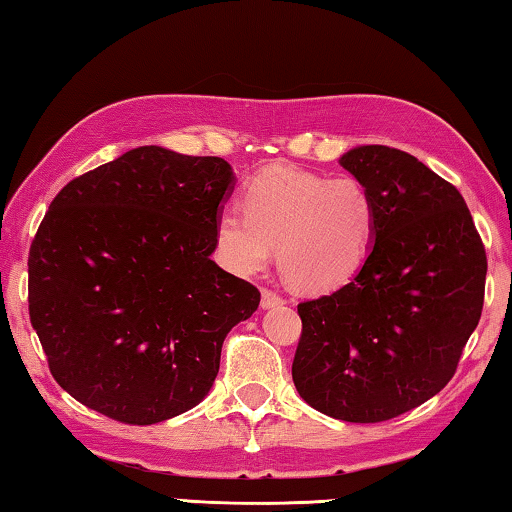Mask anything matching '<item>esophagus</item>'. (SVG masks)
<instances>
[{
  "label": "esophagus",
  "instance_id": "obj_1",
  "mask_svg": "<svg viewBox=\"0 0 512 512\" xmlns=\"http://www.w3.org/2000/svg\"><path fill=\"white\" fill-rule=\"evenodd\" d=\"M277 305H284V298L280 296V293H275L271 289H262V307L271 309Z\"/></svg>",
  "mask_w": 512,
  "mask_h": 512
}]
</instances>
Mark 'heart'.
Masks as SVG:
<instances>
[{
  "instance_id": "heart-1",
  "label": "heart",
  "mask_w": 512,
  "mask_h": 512,
  "mask_svg": "<svg viewBox=\"0 0 512 512\" xmlns=\"http://www.w3.org/2000/svg\"><path fill=\"white\" fill-rule=\"evenodd\" d=\"M241 203L244 214L221 210L214 223L216 248L239 273H259L277 248L291 284L327 293L361 271L375 244V198L354 176L268 167L246 185Z\"/></svg>"
}]
</instances>
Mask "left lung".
<instances>
[{
    "label": "left lung",
    "instance_id": "8db88e82",
    "mask_svg": "<svg viewBox=\"0 0 512 512\" xmlns=\"http://www.w3.org/2000/svg\"><path fill=\"white\" fill-rule=\"evenodd\" d=\"M339 162L375 198V244L345 287L298 305L291 375L329 418L381 422L454 377L479 325L488 259L461 192L418 158L368 144Z\"/></svg>",
    "mask_w": 512,
    "mask_h": 512
}]
</instances>
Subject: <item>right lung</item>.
Segmentation results:
<instances>
[{
    "label": "right lung",
    "instance_id": "right-lung-1",
    "mask_svg": "<svg viewBox=\"0 0 512 512\" xmlns=\"http://www.w3.org/2000/svg\"><path fill=\"white\" fill-rule=\"evenodd\" d=\"M235 189L223 158L140 146L60 189L29 250L49 370L88 409L155 424L203 400L259 291L212 262Z\"/></svg>",
    "mask_w": 512,
    "mask_h": 512
}]
</instances>
